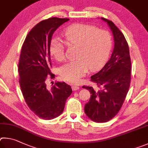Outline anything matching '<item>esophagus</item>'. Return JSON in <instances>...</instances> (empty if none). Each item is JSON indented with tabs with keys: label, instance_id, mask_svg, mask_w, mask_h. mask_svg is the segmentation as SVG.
<instances>
[{
	"label": "esophagus",
	"instance_id": "esophagus-1",
	"mask_svg": "<svg viewBox=\"0 0 148 148\" xmlns=\"http://www.w3.org/2000/svg\"><path fill=\"white\" fill-rule=\"evenodd\" d=\"M71 88L73 90V91H75V90H77L79 89V86H78V85H76V84H72Z\"/></svg>",
	"mask_w": 148,
	"mask_h": 148
}]
</instances>
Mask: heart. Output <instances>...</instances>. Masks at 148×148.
Listing matches in <instances>:
<instances>
[{
    "label": "heart",
    "instance_id": "heart-1",
    "mask_svg": "<svg viewBox=\"0 0 148 148\" xmlns=\"http://www.w3.org/2000/svg\"><path fill=\"white\" fill-rule=\"evenodd\" d=\"M64 42L52 39L49 51L56 61L65 59L66 45L78 46L76 60L65 64L60 69L64 81L76 83L90 69L97 71L104 66L110 56L112 46V36L108 31L98 29L94 25L76 23L67 27L62 33Z\"/></svg>",
    "mask_w": 148,
    "mask_h": 148
}]
</instances>
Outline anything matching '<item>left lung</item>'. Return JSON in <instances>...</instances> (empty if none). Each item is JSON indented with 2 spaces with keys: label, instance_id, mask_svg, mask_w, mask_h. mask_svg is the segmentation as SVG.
I'll return each mask as SVG.
<instances>
[{
  "label": "left lung",
  "instance_id": "8db88e82",
  "mask_svg": "<svg viewBox=\"0 0 148 148\" xmlns=\"http://www.w3.org/2000/svg\"><path fill=\"white\" fill-rule=\"evenodd\" d=\"M114 39V48L110 58L90 81L96 87L83 86L89 90L90 99L84 107L88 117L97 123L110 120L121 109L131 84V60L128 43L123 33L112 21L105 18Z\"/></svg>",
  "mask_w": 148,
  "mask_h": 148
}]
</instances>
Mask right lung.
<instances>
[{"label": "right lung", "mask_w": 148, "mask_h": 148, "mask_svg": "<svg viewBox=\"0 0 148 148\" xmlns=\"http://www.w3.org/2000/svg\"><path fill=\"white\" fill-rule=\"evenodd\" d=\"M69 20L51 17L41 21L28 32L21 51L18 71L23 97L30 110L44 120L60 115L72 93L71 86L64 82H56L51 87L47 84L48 80L55 78L50 69L52 36L60 26Z\"/></svg>", "instance_id": "right-lung-1"}]
</instances>
